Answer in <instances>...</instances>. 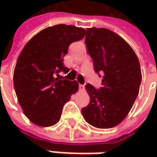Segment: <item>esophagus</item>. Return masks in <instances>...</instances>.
Returning <instances> with one entry per match:
<instances>
[{
  "label": "esophagus",
  "mask_w": 157,
  "mask_h": 157,
  "mask_svg": "<svg viewBox=\"0 0 157 157\" xmlns=\"http://www.w3.org/2000/svg\"><path fill=\"white\" fill-rule=\"evenodd\" d=\"M79 90L80 91H84L85 90V86L84 85H79Z\"/></svg>",
  "instance_id": "obj_1"
}]
</instances>
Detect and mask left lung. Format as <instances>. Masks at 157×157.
I'll list each match as a JSON object with an SVG mask.
<instances>
[{"instance_id": "left-lung-1", "label": "left lung", "mask_w": 157, "mask_h": 157, "mask_svg": "<svg viewBox=\"0 0 157 157\" xmlns=\"http://www.w3.org/2000/svg\"><path fill=\"white\" fill-rule=\"evenodd\" d=\"M85 43L94 71L103 78L100 90L90 84L86 86L90 102L81 113L94 128H111L127 117L138 96L142 81L140 62L131 46L107 29H86Z\"/></svg>"}]
</instances>
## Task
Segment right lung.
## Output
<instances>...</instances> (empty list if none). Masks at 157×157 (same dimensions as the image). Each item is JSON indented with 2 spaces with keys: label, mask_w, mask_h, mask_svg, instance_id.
Segmentation results:
<instances>
[{
  "label": "right lung",
  "mask_w": 157,
  "mask_h": 157,
  "mask_svg": "<svg viewBox=\"0 0 157 157\" xmlns=\"http://www.w3.org/2000/svg\"><path fill=\"white\" fill-rule=\"evenodd\" d=\"M86 35L83 28L58 24L35 35L25 44L14 71V87L25 116L35 125L57 124L63 105L78 90V82L62 80L56 73L68 72L63 63L68 47Z\"/></svg>",
  "instance_id": "1"
}]
</instances>
